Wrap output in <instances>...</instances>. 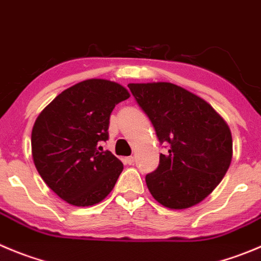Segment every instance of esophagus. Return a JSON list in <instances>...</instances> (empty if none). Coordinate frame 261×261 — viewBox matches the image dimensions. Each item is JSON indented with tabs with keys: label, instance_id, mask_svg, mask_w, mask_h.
I'll use <instances>...</instances> for the list:
<instances>
[{
	"label": "esophagus",
	"instance_id": "obj_1",
	"mask_svg": "<svg viewBox=\"0 0 261 261\" xmlns=\"http://www.w3.org/2000/svg\"><path fill=\"white\" fill-rule=\"evenodd\" d=\"M124 160H125V164H128V165H133V164H135V158H133V156L125 158Z\"/></svg>",
	"mask_w": 261,
	"mask_h": 261
}]
</instances>
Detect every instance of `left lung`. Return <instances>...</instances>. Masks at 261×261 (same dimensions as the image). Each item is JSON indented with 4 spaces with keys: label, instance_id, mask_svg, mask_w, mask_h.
<instances>
[{
    "label": "left lung",
    "instance_id": "8db88e82",
    "mask_svg": "<svg viewBox=\"0 0 261 261\" xmlns=\"http://www.w3.org/2000/svg\"><path fill=\"white\" fill-rule=\"evenodd\" d=\"M160 143L155 172L146 175L152 197L169 209H187L213 192L232 161V135L212 105L173 83H129Z\"/></svg>",
    "mask_w": 261,
    "mask_h": 261
}]
</instances>
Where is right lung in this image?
<instances>
[{
    "label": "right lung",
    "mask_w": 261,
    "mask_h": 261,
    "mask_svg": "<svg viewBox=\"0 0 261 261\" xmlns=\"http://www.w3.org/2000/svg\"><path fill=\"white\" fill-rule=\"evenodd\" d=\"M120 84L87 79L63 91L42 110L32 130V155L39 175L74 206H92L113 191L123 163L101 141L109 140L111 111L129 98Z\"/></svg>",
    "instance_id": "obj_1"
}]
</instances>
